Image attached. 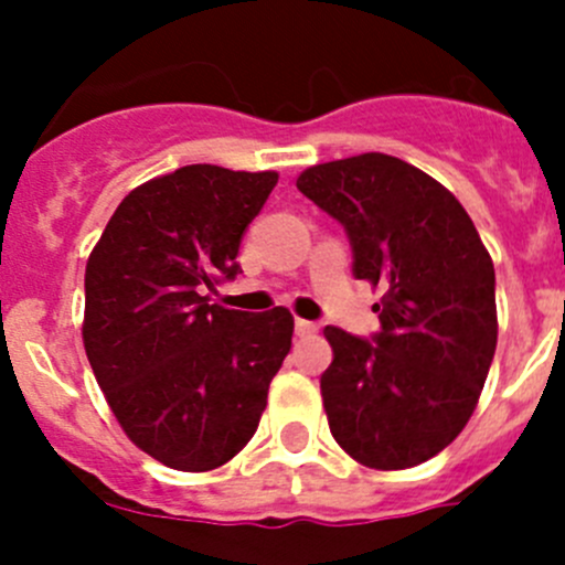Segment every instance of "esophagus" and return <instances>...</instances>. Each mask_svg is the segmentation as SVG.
I'll list each match as a JSON object with an SVG mask.
<instances>
[{
  "label": "esophagus",
  "instance_id": "obj_1",
  "mask_svg": "<svg viewBox=\"0 0 565 565\" xmlns=\"http://www.w3.org/2000/svg\"><path fill=\"white\" fill-rule=\"evenodd\" d=\"M317 330V324L309 322V319H295V333L298 335H315Z\"/></svg>",
  "mask_w": 565,
  "mask_h": 565
}]
</instances>
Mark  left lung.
<instances>
[{"mask_svg":"<svg viewBox=\"0 0 565 565\" xmlns=\"http://www.w3.org/2000/svg\"><path fill=\"white\" fill-rule=\"evenodd\" d=\"M298 188L347 230L352 273L383 292L372 341L324 328L319 388L330 435L372 470H404L451 446L498 347L494 265L446 185L383 152L317 163Z\"/></svg>","mask_w":565,"mask_h":565,"instance_id":"left-lung-1","label":"left lung"}]
</instances>
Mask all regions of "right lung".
I'll use <instances>...</instances> for the list:
<instances>
[{"instance_id":"right-lung-1","label":"right lung","mask_w":565,"mask_h":565,"mask_svg":"<svg viewBox=\"0 0 565 565\" xmlns=\"http://www.w3.org/2000/svg\"><path fill=\"white\" fill-rule=\"evenodd\" d=\"M276 182L213 163L147 180L87 259L89 366L128 440L172 470H215L246 448L292 347L284 306L248 315L210 303L241 270V237Z\"/></svg>"}]
</instances>
